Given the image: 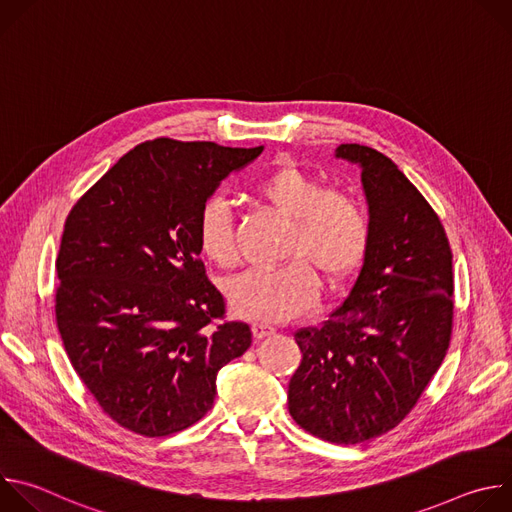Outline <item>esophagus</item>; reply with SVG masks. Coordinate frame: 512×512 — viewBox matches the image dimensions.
Returning a JSON list of instances; mask_svg holds the SVG:
<instances>
[{"label":"esophagus","mask_w":512,"mask_h":512,"mask_svg":"<svg viewBox=\"0 0 512 512\" xmlns=\"http://www.w3.org/2000/svg\"><path fill=\"white\" fill-rule=\"evenodd\" d=\"M273 332H275L273 326H267V324H253V336H255L257 340H261V338H265V336H271Z\"/></svg>","instance_id":"esophagus-1"}]
</instances>
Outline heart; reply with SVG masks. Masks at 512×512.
Listing matches in <instances>:
<instances>
[{"label":"heart","instance_id":"b5f03b06","mask_svg":"<svg viewBox=\"0 0 512 512\" xmlns=\"http://www.w3.org/2000/svg\"><path fill=\"white\" fill-rule=\"evenodd\" d=\"M259 196L289 218L283 255L287 263L253 269L229 281L233 310L255 322H285L306 312L318 296V271L328 283L348 279L362 263L369 245V218L356 198L296 168L283 166L259 182ZM200 251L216 265L239 259L235 223L223 198H210L198 216Z\"/></svg>","mask_w":512,"mask_h":512}]
</instances>
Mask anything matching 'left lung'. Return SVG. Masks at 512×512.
Segmentation results:
<instances>
[{
    "label": "left lung",
    "mask_w": 512,
    "mask_h": 512,
    "mask_svg": "<svg viewBox=\"0 0 512 512\" xmlns=\"http://www.w3.org/2000/svg\"><path fill=\"white\" fill-rule=\"evenodd\" d=\"M369 202V245L350 294L294 336L287 407L308 433L360 444L397 427L442 367L454 324L452 249L440 216L381 152L342 143Z\"/></svg>",
    "instance_id": "8db88e82"
}]
</instances>
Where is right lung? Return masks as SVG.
<instances>
[{
	"label": "right lung",
	"instance_id": "right-lung-1",
	"mask_svg": "<svg viewBox=\"0 0 512 512\" xmlns=\"http://www.w3.org/2000/svg\"><path fill=\"white\" fill-rule=\"evenodd\" d=\"M259 148L158 137L125 154L66 216L56 257V326L89 393L148 437L202 419L216 373L251 346L206 275L198 216Z\"/></svg>",
	"mask_w": 512,
	"mask_h": 512
}]
</instances>
